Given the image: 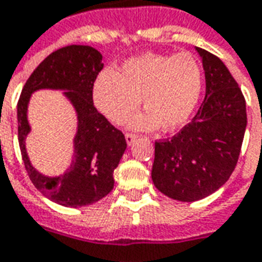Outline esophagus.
I'll return each instance as SVG.
<instances>
[{"instance_id":"obj_1","label":"esophagus","mask_w":262,"mask_h":262,"mask_svg":"<svg viewBox=\"0 0 262 262\" xmlns=\"http://www.w3.org/2000/svg\"><path fill=\"white\" fill-rule=\"evenodd\" d=\"M125 137H126V143L129 144V146H132V144H133V142H135V140L137 139L136 135H132V133H126Z\"/></svg>"}]
</instances>
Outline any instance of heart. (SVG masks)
Here are the masks:
<instances>
[{
  "label": "heart",
  "instance_id": "b5f03b06",
  "mask_svg": "<svg viewBox=\"0 0 262 262\" xmlns=\"http://www.w3.org/2000/svg\"><path fill=\"white\" fill-rule=\"evenodd\" d=\"M203 72L193 55L143 54L123 62L120 72L103 69L93 82L92 99L96 109L120 125L130 118L143 98L147 109L130 119L137 130L162 125L176 130L187 123L200 99Z\"/></svg>",
  "mask_w": 262,
  "mask_h": 262
}]
</instances>
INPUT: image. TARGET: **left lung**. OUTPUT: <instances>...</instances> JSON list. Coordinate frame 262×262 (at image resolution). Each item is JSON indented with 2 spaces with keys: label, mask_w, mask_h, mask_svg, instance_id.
<instances>
[{
  "label": "left lung",
  "mask_w": 262,
  "mask_h": 262,
  "mask_svg": "<svg viewBox=\"0 0 262 262\" xmlns=\"http://www.w3.org/2000/svg\"><path fill=\"white\" fill-rule=\"evenodd\" d=\"M206 75V98L191 122L170 140L155 143L151 180L173 200L213 194L238 162L247 126L246 99L220 58L195 48Z\"/></svg>",
  "instance_id": "left-lung-1"
}]
</instances>
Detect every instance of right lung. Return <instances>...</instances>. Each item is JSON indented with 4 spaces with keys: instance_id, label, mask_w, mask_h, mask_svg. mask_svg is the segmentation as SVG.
<instances>
[{
    "instance_id": "obj_1",
    "label": "right lung",
    "mask_w": 262,
    "mask_h": 262,
    "mask_svg": "<svg viewBox=\"0 0 262 262\" xmlns=\"http://www.w3.org/2000/svg\"><path fill=\"white\" fill-rule=\"evenodd\" d=\"M103 68L102 55L88 45H69L48 55L36 67L18 100V142L31 182L47 199L65 207H83L112 191L113 171L126 150V139L93 106L92 88ZM39 89L67 90L74 106L78 130L74 139V157L70 169L59 176L39 173L29 160L25 139L30 131L28 103Z\"/></svg>"
}]
</instances>
